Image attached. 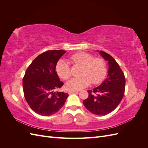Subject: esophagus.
Returning <instances> with one entry per match:
<instances>
[{"instance_id":"34e87169","label":"esophagus","mask_w":148,"mask_h":148,"mask_svg":"<svg viewBox=\"0 0 148 148\" xmlns=\"http://www.w3.org/2000/svg\"><path fill=\"white\" fill-rule=\"evenodd\" d=\"M74 92H78V91H73V90H71V91H69V92H68V93L69 94V95H70V94L74 93Z\"/></svg>"}]
</instances>
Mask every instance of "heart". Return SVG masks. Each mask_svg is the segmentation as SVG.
<instances>
[{
    "mask_svg": "<svg viewBox=\"0 0 148 148\" xmlns=\"http://www.w3.org/2000/svg\"><path fill=\"white\" fill-rule=\"evenodd\" d=\"M70 61L75 65L81 66L79 76L72 78L66 83V88L70 90L77 91L88 86L89 84H99L104 79L107 74L106 62L101 58L94 57L85 52H78L70 57ZM56 71L59 77L67 79L71 77V70L68 62L60 60L56 65Z\"/></svg>",
    "mask_w": 148,
    "mask_h": 148,
    "instance_id": "1",
    "label": "heart"
}]
</instances>
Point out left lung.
<instances>
[{"label":"left lung","instance_id":"obj_1","mask_svg":"<svg viewBox=\"0 0 148 148\" xmlns=\"http://www.w3.org/2000/svg\"><path fill=\"white\" fill-rule=\"evenodd\" d=\"M108 62L107 78L99 86L88 91V97L83 101L85 107L97 115H105L115 109L124 96L125 78L117 62L106 52L97 51ZM97 93V95H96Z\"/></svg>","mask_w":148,"mask_h":148}]
</instances>
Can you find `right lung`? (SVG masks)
Masks as SVG:
<instances>
[{"label":"right lung","mask_w":148,"mask_h":148,"mask_svg":"<svg viewBox=\"0 0 148 148\" xmlns=\"http://www.w3.org/2000/svg\"><path fill=\"white\" fill-rule=\"evenodd\" d=\"M63 50H51L39 55L26 70L23 79L25 99L36 114L49 116L57 112L65 102L69 95L55 92L64 83L56 72V65L65 54Z\"/></svg>","instance_id":"1"}]
</instances>
